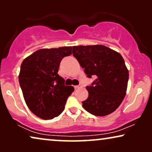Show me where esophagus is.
<instances>
[{"label":"esophagus","mask_w":152,"mask_h":152,"mask_svg":"<svg viewBox=\"0 0 152 152\" xmlns=\"http://www.w3.org/2000/svg\"><path fill=\"white\" fill-rule=\"evenodd\" d=\"M82 85H77V86H75V89H78V88H82Z\"/></svg>","instance_id":"1"}]
</instances>
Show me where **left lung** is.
<instances>
[{
  "label": "left lung",
  "mask_w": 152,
  "mask_h": 152,
  "mask_svg": "<svg viewBox=\"0 0 152 152\" xmlns=\"http://www.w3.org/2000/svg\"><path fill=\"white\" fill-rule=\"evenodd\" d=\"M72 54L87 77L96 78L86 86L88 97L82 107L97 116L113 113L123 101L127 88L129 70L123 57L102 45L72 46Z\"/></svg>",
  "instance_id": "8db88e82"
}]
</instances>
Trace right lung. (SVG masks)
Listing matches in <instances>:
<instances>
[{"label": "right lung", "mask_w": 152, "mask_h": 152, "mask_svg": "<svg viewBox=\"0 0 152 152\" xmlns=\"http://www.w3.org/2000/svg\"><path fill=\"white\" fill-rule=\"evenodd\" d=\"M71 54L72 46L40 49L23 61L20 86L27 106L39 118L50 120L59 115L74 91L57 73L61 59Z\"/></svg>", "instance_id": "obj_1"}]
</instances>
